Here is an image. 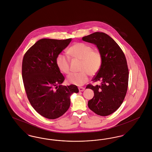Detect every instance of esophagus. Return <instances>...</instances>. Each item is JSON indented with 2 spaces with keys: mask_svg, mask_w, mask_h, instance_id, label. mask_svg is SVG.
Instances as JSON below:
<instances>
[{
  "mask_svg": "<svg viewBox=\"0 0 152 152\" xmlns=\"http://www.w3.org/2000/svg\"><path fill=\"white\" fill-rule=\"evenodd\" d=\"M84 89H85V88L83 87H79V90L80 92H83L84 91Z\"/></svg>",
  "mask_w": 152,
  "mask_h": 152,
  "instance_id": "obj_1",
  "label": "esophagus"
}]
</instances>
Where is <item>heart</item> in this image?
<instances>
[{
    "instance_id": "obj_1",
    "label": "heart",
    "mask_w": 152,
    "mask_h": 152,
    "mask_svg": "<svg viewBox=\"0 0 152 152\" xmlns=\"http://www.w3.org/2000/svg\"><path fill=\"white\" fill-rule=\"evenodd\" d=\"M67 53L72 58L81 60L78 73H71L67 77L69 83L82 86L89 80V74L94 76L100 71L102 64L101 53L99 51L94 50L92 47L84 43H76L70 47ZM56 64L61 72L68 74L70 71V62L68 58L62 55H58Z\"/></svg>"
}]
</instances>
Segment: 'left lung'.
<instances>
[{"label":"left lung","instance_id":"1","mask_svg":"<svg viewBox=\"0 0 152 152\" xmlns=\"http://www.w3.org/2000/svg\"><path fill=\"white\" fill-rule=\"evenodd\" d=\"M82 39L96 45L102 58L101 68L92 79L93 82L100 81L101 84H89L86 87L94 92L88 107L98 115L108 116L121 106L126 94L129 70L125 56L116 42L105 33L96 32Z\"/></svg>","mask_w":152,"mask_h":152}]
</instances>
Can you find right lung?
<instances>
[{"instance_id": "obj_1", "label": "right lung", "mask_w": 152, "mask_h": 152, "mask_svg": "<svg viewBox=\"0 0 152 152\" xmlns=\"http://www.w3.org/2000/svg\"><path fill=\"white\" fill-rule=\"evenodd\" d=\"M72 39H42L26 52L22 63V78L31 105L41 116L55 119L70 107V96L78 93L75 85H61L64 77L56 64L60 52Z\"/></svg>"}]
</instances>
